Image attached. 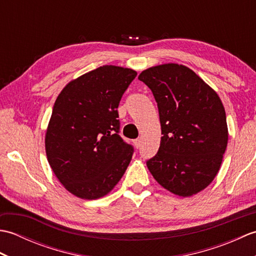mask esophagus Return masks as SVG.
I'll return each mask as SVG.
<instances>
[{
  "mask_svg": "<svg viewBox=\"0 0 256 256\" xmlns=\"http://www.w3.org/2000/svg\"><path fill=\"white\" fill-rule=\"evenodd\" d=\"M134 145H135V148H140V138L134 140Z\"/></svg>",
  "mask_w": 256,
  "mask_h": 256,
  "instance_id": "1",
  "label": "esophagus"
}]
</instances>
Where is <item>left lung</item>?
<instances>
[{
	"label": "left lung",
	"instance_id": "1",
	"mask_svg": "<svg viewBox=\"0 0 256 256\" xmlns=\"http://www.w3.org/2000/svg\"><path fill=\"white\" fill-rule=\"evenodd\" d=\"M138 79L153 92L162 136L146 162L152 175L170 192L189 197L218 174L228 144L224 104L192 69L177 64L144 70Z\"/></svg>",
	"mask_w": 256,
	"mask_h": 256
}]
</instances>
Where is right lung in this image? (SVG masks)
<instances>
[{"label":"right lung","mask_w":256,"mask_h":256,"mask_svg":"<svg viewBox=\"0 0 256 256\" xmlns=\"http://www.w3.org/2000/svg\"><path fill=\"white\" fill-rule=\"evenodd\" d=\"M136 72L102 66L74 79L57 96L45 148L58 180L82 199L108 194L124 175L134 148L120 136L118 106Z\"/></svg>","instance_id":"add662e5"}]
</instances>
